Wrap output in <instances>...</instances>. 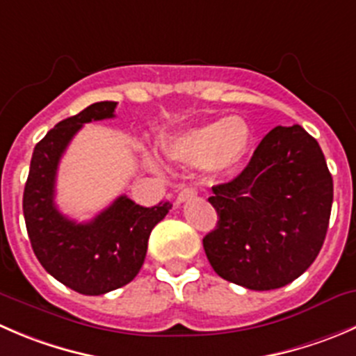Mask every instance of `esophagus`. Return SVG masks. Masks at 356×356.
Instances as JSON below:
<instances>
[{
  "instance_id": "1",
  "label": "esophagus",
  "mask_w": 356,
  "mask_h": 356,
  "mask_svg": "<svg viewBox=\"0 0 356 356\" xmlns=\"http://www.w3.org/2000/svg\"><path fill=\"white\" fill-rule=\"evenodd\" d=\"M193 196H196V189L195 188H189V186H186V188H182L181 191H179L177 200H175V202H177V205H179V203L186 202V200L193 198Z\"/></svg>"
}]
</instances>
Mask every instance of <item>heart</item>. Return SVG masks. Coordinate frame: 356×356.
Returning <instances> with one entry per match:
<instances>
[{
	"label": "heart",
	"instance_id": "heart-1",
	"mask_svg": "<svg viewBox=\"0 0 356 356\" xmlns=\"http://www.w3.org/2000/svg\"><path fill=\"white\" fill-rule=\"evenodd\" d=\"M250 130L236 118L213 122L182 132L168 140L163 153L177 163H202L212 174L233 168L247 153Z\"/></svg>",
	"mask_w": 356,
	"mask_h": 356
}]
</instances>
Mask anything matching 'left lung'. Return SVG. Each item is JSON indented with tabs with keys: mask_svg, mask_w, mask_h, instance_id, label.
<instances>
[{
	"mask_svg": "<svg viewBox=\"0 0 356 356\" xmlns=\"http://www.w3.org/2000/svg\"><path fill=\"white\" fill-rule=\"evenodd\" d=\"M212 191L219 220L203 248L220 278L273 291L313 264L329 227L334 184L318 143L301 125L275 127L243 172Z\"/></svg>",
	"mask_w": 356,
	"mask_h": 356,
	"instance_id": "1",
	"label": "left lung"
}]
</instances>
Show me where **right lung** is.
<instances>
[{
    "instance_id": "add662e5",
    "label": "right lung",
    "mask_w": 356,
    "mask_h": 356,
    "mask_svg": "<svg viewBox=\"0 0 356 356\" xmlns=\"http://www.w3.org/2000/svg\"><path fill=\"white\" fill-rule=\"evenodd\" d=\"M115 109L113 101L95 102L58 122L34 147L24 188V219L38 261L55 280L85 296L130 284L143 268L151 231L172 209L168 202L149 209L118 196L88 222L58 212L55 179L65 147L85 123L115 118Z\"/></svg>"
}]
</instances>
